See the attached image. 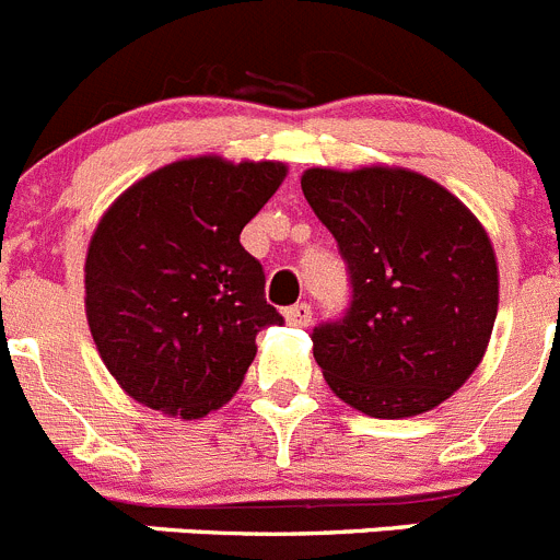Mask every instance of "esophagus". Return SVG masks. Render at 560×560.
<instances>
[{
  "instance_id": "1",
  "label": "esophagus",
  "mask_w": 560,
  "mask_h": 560,
  "mask_svg": "<svg viewBox=\"0 0 560 560\" xmlns=\"http://www.w3.org/2000/svg\"><path fill=\"white\" fill-rule=\"evenodd\" d=\"M285 322L294 327H307L311 325V305H305V302H300V305H291L283 311Z\"/></svg>"
}]
</instances>
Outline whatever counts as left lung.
Wrapping results in <instances>:
<instances>
[{"label": "left lung", "mask_w": 560, "mask_h": 560, "mask_svg": "<svg viewBox=\"0 0 560 560\" xmlns=\"http://www.w3.org/2000/svg\"><path fill=\"white\" fill-rule=\"evenodd\" d=\"M300 183L352 283L347 316L311 336L327 386L374 419L433 410L469 381L494 330L489 233L455 194L402 166H314Z\"/></svg>", "instance_id": "8db88e82"}]
</instances>
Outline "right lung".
Masks as SVG:
<instances>
[{
    "label": "right lung",
    "instance_id": "obj_1",
    "mask_svg": "<svg viewBox=\"0 0 560 560\" xmlns=\"http://www.w3.org/2000/svg\"><path fill=\"white\" fill-rule=\"evenodd\" d=\"M285 172L280 161L183 158L102 213L85 255V316L102 363L136 402L202 419L238 392L255 336L283 322L238 235Z\"/></svg>",
    "mask_w": 560,
    "mask_h": 560
}]
</instances>
